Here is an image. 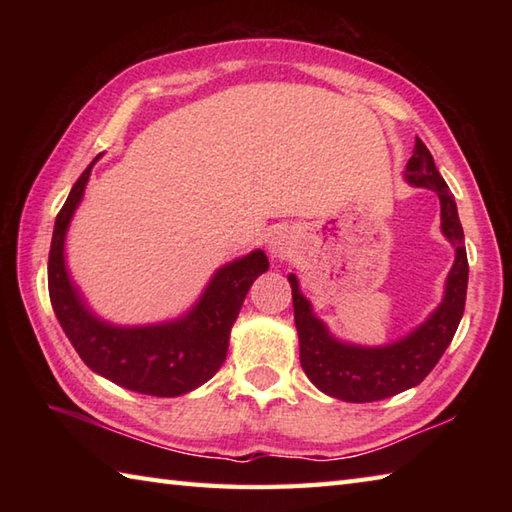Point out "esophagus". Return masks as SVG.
<instances>
[{"label":"esophagus","mask_w":512,"mask_h":512,"mask_svg":"<svg viewBox=\"0 0 512 512\" xmlns=\"http://www.w3.org/2000/svg\"><path fill=\"white\" fill-rule=\"evenodd\" d=\"M295 248H297V244L292 242V237H288L286 233H277V235L270 237V242H268L270 255H273L275 259L290 257L292 253H295Z\"/></svg>","instance_id":"1"}]
</instances>
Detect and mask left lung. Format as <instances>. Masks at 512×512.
<instances>
[{
	"label": "left lung",
	"instance_id": "8db88e82",
	"mask_svg": "<svg viewBox=\"0 0 512 512\" xmlns=\"http://www.w3.org/2000/svg\"><path fill=\"white\" fill-rule=\"evenodd\" d=\"M405 178L413 187H424L438 193L442 233L455 248V262L447 277L444 299L429 314L427 321L389 345L363 347L343 343L334 339L325 323L312 312L310 301L301 295L297 277L292 273L288 275L303 372L323 394L345 402L383 400L420 385L453 341V334L464 314L469 259H466L458 206H455V198L447 182L436 169L431 151L420 138H416Z\"/></svg>",
	"mask_w": 512,
	"mask_h": 512
}]
</instances>
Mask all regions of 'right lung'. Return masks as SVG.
<instances>
[{"instance_id": "obj_1", "label": "right lung", "mask_w": 512, "mask_h": 512, "mask_svg": "<svg viewBox=\"0 0 512 512\" xmlns=\"http://www.w3.org/2000/svg\"><path fill=\"white\" fill-rule=\"evenodd\" d=\"M96 156L57 215L48 257V290L52 310L92 372L138 394L173 398L204 385L226 361L228 336L246 292L268 270L264 250L222 266L211 277L198 303L180 319L156 325H114L96 317L72 284L65 268V233L83 200Z\"/></svg>"}]
</instances>
